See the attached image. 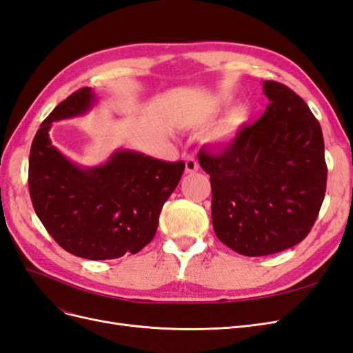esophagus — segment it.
I'll use <instances>...</instances> for the list:
<instances>
[{"instance_id": "esophagus-1", "label": "esophagus", "mask_w": 353, "mask_h": 353, "mask_svg": "<svg viewBox=\"0 0 353 353\" xmlns=\"http://www.w3.org/2000/svg\"><path fill=\"white\" fill-rule=\"evenodd\" d=\"M185 170L188 174H193V172H197V170H199V162L193 156H188L185 159Z\"/></svg>"}]
</instances>
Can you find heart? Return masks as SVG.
Returning a JSON list of instances; mask_svg holds the SVG:
<instances>
[{
    "label": "heart",
    "instance_id": "heart-1",
    "mask_svg": "<svg viewBox=\"0 0 353 353\" xmlns=\"http://www.w3.org/2000/svg\"><path fill=\"white\" fill-rule=\"evenodd\" d=\"M231 104V97L228 95H219L215 101L218 109H223ZM252 117V108L248 103H240L236 108H232L227 116L213 128L209 132L208 138L213 144H230L243 128L249 123Z\"/></svg>",
    "mask_w": 353,
    "mask_h": 353
}]
</instances>
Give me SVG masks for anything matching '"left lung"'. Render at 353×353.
Returning a JSON list of instances; mask_svg holds the SVG:
<instances>
[{"label":"left lung","mask_w":353,"mask_h":353,"mask_svg":"<svg viewBox=\"0 0 353 353\" xmlns=\"http://www.w3.org/2000/svg\"><path fill=\"white\" fill-rule=\"evenodd\" d=\"M270 104L227 148H200L216 237L244 256L290 249L314 227L327 185L321 125L288 87L263 82Z\"/></svg>","instance_id":"8db88e82"}]
</instances>
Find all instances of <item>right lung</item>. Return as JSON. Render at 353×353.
<instances>
[{
	"mask_svg": "<svg viewBox=\"0 0 353 353\" xmlns=\"http://www.w3.org/2000/svg\"><path fill=\"white\" fill-rule=\"evenodd\" d=\"M97 97L85 87L41 123L29 154V193L42 225L69 253L90 261L135 254L154 237L159 215L184 172V162H163L119 148L105 163L82 168L51 144V123L85 114Z\"/></svg>",
	"mask_w": 353,
	"mask_h": 353,
	"instance_id": "obj_1",
	"label": "right lung"
}]
</instances>
